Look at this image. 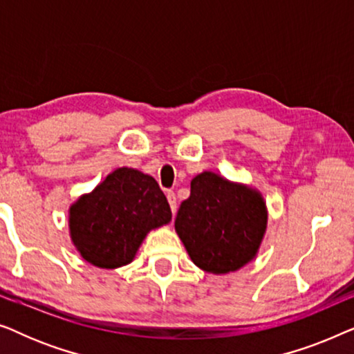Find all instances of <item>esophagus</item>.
Segmentation results:
<instances>
[{"label": "esophagus", "mask_w": 354, "mask_h": 354, "mask_svg": "<svg viewBox=\"0 0 354 354\" xmlns=\"http://www.w3.org/2000/svg\"><path fill=\"white\" fill-rule=\"evenodd\" d=\"M167 201H169V205H171V209H172V214L176 216V212H177V200H176V193L174 192H171L169 190L167 193Z\"/></svg>", "instance_id": "esophagus-1"}]
</instances>
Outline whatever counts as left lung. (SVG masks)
<instances>
[{
    "instance_id": "1",
    "label": "left lung",
    "mask_w": 354,
    "mask_h": 354,
    "mask_svg": "<svg viewBox=\"0 0 354 354\" xmlns=\"http://www.w3.org/2000/svg\"><path fill=\"white\" fill-rule=\"evenodd\" d=\"M268 217L258 188L205 171L193 177L190 196L178 207L174 225L193 264L224 275L258 256Z\"/></svg>"
}]
</instances>
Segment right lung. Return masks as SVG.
I'll list each match as a JSON object with an SVG mask.
<instances>
[{"instance_id":"obj_1","label":"right lung","mask_w":354,"mask_h":354,"mask_svg":"<svg viewBox=\"0 0 354 354\" xmlns=\"http://www.w3.org/2000/svg\"><path fill=\"white\" fill-rule=\"evenodd\" d=\"M171 219L158 182L137 169L119 167L69 206V235L86 263L118 269L132 263L149 232Z\"/></svg>"}]
</instances>
